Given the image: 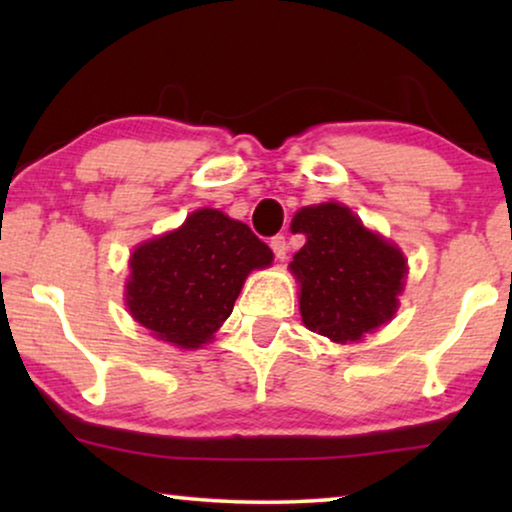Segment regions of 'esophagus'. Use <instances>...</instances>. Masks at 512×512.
I'll return each mask as SVG.
<instances>
[{
	"instance_id": "1",
	"label": "esophagus",
	"mask_w": 512,
	"mask_h": 512,
	"mask_svg": "<svg viewBox=\"0 0 512 512\" xmlns=\"http://www.w3.org/2000/svg\"><path fill=\"white\" fill-rule=\"evenodd\" d=\"M270 247L272 251H275V256L279 258V261H284L286 258V251H289V244H286V237L284 235H275L270 240Z\"/></svg>"
}]
</instances>
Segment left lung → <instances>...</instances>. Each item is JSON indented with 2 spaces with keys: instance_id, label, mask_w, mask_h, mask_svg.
Instances as JSON below:
<instances>
[{
  "instance_id": "obj_1",
  "label": "left lung",
  "mask_w": 512,
  "mask_h": 512,
  "mask_svg": "<svg viewBox=\"0 0 512 512\" xmlns=\"http://www.w3.org/2000/svg\"><path fill=\"white\" fill-rule=\"evenodd\" d=\"M307 242L293 256L300 317L333 342H359L394 317L408 261L340 202L303 207L291 221Z\"/></svg>"
}]
</instances>
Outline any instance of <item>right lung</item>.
I'll return each mask as SVG.
<instances>
[{
	"label": "right lung",
	"mask_w": 512,
	"mask_h": 512,
	"mask_svg": "<svg viewBox=\"0 0 512 512\" xmlns=\"http://www.w3.org/2000/svg\"><path fill=\"white\" fill-rule=\"evenodd\" d=\"M270 263V247L247 223L198 209L181 228L132 251L125 305L153 338L198 349L230 317L249 272Z\"/></svg>",
	"instance_id": "1"
}]
</instances>
